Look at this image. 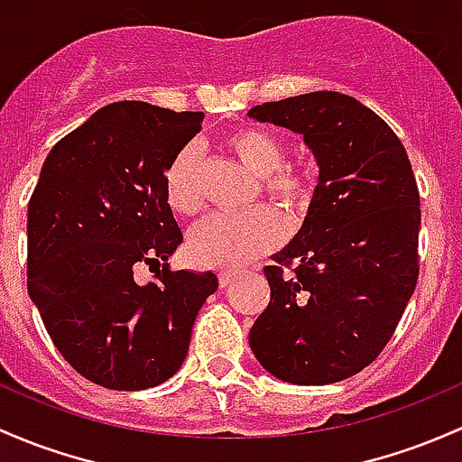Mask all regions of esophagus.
Instances as JSON below:
<instances>
[{
    "label": "esophagus",
    "mask_w": 462,
    "mask_h": 462,
    "mask_svg": "<svg viewBox=\"0 0 462 462\" xmlns=\"http://www.w3.org/2000/svg\"><path fill=\"white\" fill-rule=\"evenodd\" d=\"M235 279H236V272L235 270L218 272V285H221V288H227V285H230Z\"/></svg>",
    "instance_id": "obj_1"
}]
</instances>
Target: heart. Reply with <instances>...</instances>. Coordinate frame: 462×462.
Masks as SVG:
<instances>
[{
	"label": "heart",
	"mask_w": 462,
	"mask_h": 462,
	"mask_svg": "<svg viewBox=\"0 0 462 462\" xmlns=\"http://www.w3.org/2000/svg\"><path fill=\"white\" fill-rule=\"evenodd\" d=\"M227 148L256 177L261 190L279 206L305 210L317 192V166L312 162L285 163V148L274 134L259 128H241L227 134ZM168 203L179 215L201 210L199 145H183L166 172ZM285 221L268 208L244 215H212L199 223L188 239V252L197 263L212 268H241L268 254L285 239Z\"/></svg>",
	"instance_id": "heart-1"
}]
</instances>
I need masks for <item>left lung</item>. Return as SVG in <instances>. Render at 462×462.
Returning a JSON list of instances; mask_svg holds the SVG:
<instances>
[{"label": "left lung", "instance_id": "left-lung-1", "mask_svg": "<svg viewBox=\"0 0 462 462\" xmlns=\"http://www.w3.org/2000/svg\"><path fill=\"white\" fill-rule=\"evenodd\" d=\"M247 115L300 134L319 166L303 226L263 270L270 305L250 347L285 383L343 381L381 354L414 294L420 197L411 163L394 130L341 92L268 101Z\"/></svg>", "mask_w": 462, "mask_h": 462}]
</instances>
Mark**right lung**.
I'll use <instances>...</instances> for the list:
<instances>
[{"mask_svg":"<svg viewBox=\"0 0 462 462\" xmlns=\"http://www.w3.org/2000/svg\"><path fill=\"white\" fill-rule=\"evenodd\" d=\"M203 113L116 101L66 134L28 201V294L61 356L108 390L162 385L186 361L215 272H172L183 235L166 172ZM137 263L162 265L139 286Z\"/></svg>","mask_w":462,"mask_h":462,"instance_id":"add662e5","label":"right lung"}]
</instances>
